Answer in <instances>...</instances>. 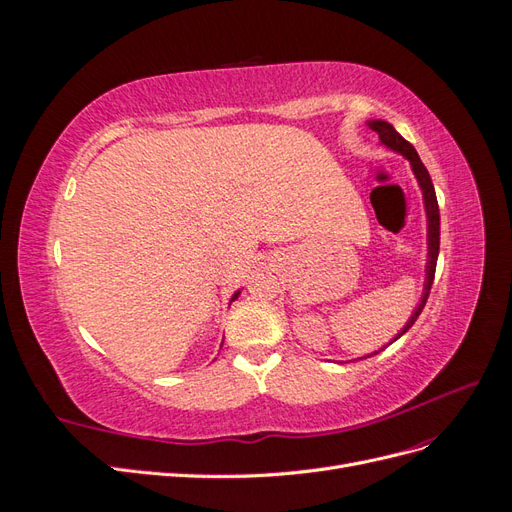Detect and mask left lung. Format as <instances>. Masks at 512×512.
Wrapping results in <instances>:
<instances>
[{
    "label": "left lung",
    "instance_id": "obj_1",
    "mask_svg": "<svg viewBox=\"0 0 512 512\" xmlns=\"http://www.w3.org/2000/svg\"><path fill=\"white\" fill-rule=\"evenodd\" d=\"M369 128L380 136V141H382L386 147H391V149H395V151H399V153H404V156L412 162L414 175H416L418 183H421V188H423L425 207H427V220H429V235H427V237H429V260H427L425 294H423L421 305L416 307V312L412 314V318L408 320L406 327L401 329V333L395 337V339H399L401 335H404V333L412 327V324L416 322V318L421 316L423 307H425V303H427V297H429L433 277H436V262H438V252H440V207H438V198H436V190H433L431 177H429V173H427L425 164L421 162V158H418L416 149L406 141L404 136H401V134L391 126V123H386V121H369Z\"/></svg>",
    "mask_w": 512,
    "mask_h": 512
}]
</instances>
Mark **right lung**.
<instances>
[{
	"label": "right lung",
	"mask_w": 512,
	"mask_h": 512,
	"mask_svg": "<svg viewBox=\"0 0 512 512\" xmlns=\"http://www.w3.org/2000/svg\"><path fill=\"white\" fill-rule=\"evenodd\" d=\"M237 297H239V292H237V294H235V297H232V301H235V299H237Z\"/></svg>",
	"instance_id": "obj_1"
}]
</instances>
